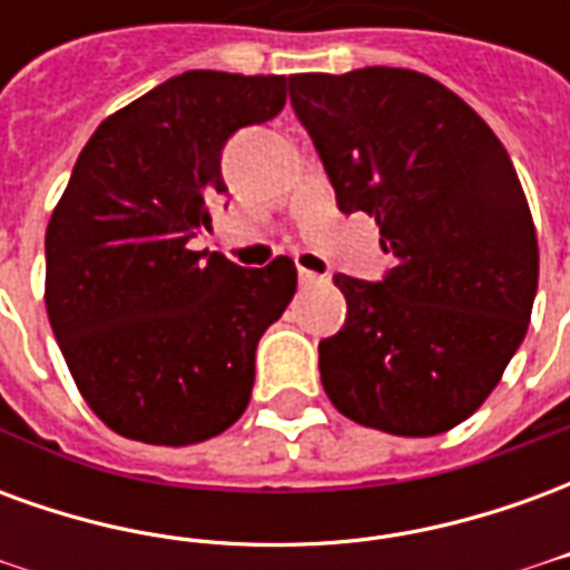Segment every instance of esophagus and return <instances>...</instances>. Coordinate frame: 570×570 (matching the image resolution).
Instances as JSON below:
<instances>
[{
	"mask_svg": "<svg viewBox=\"0 0 570 570\" xmlns=\"http://www.w3.org/2000/svg\"><path fill=\"white\" fill-rule=\"evenodd\" d=\"M326 277L317 272H311V268H305V265H298V284L302 286H314V284H323Z\"/></svg>",
	"mask_w": 570,
	"mask_h": 570,
	"instance_id": "esophagus-1",
	"label": "esophagus"
}]
</instances>
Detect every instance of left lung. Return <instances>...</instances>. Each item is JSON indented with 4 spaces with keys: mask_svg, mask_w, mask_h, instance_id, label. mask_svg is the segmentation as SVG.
Here are the masks:
<instances>
[{
    "mask_svg": "<svg viewBox=\"0 0 570 570\" xmlns=\"http://www.w3.org/2000/svg\"><path fill=\"white\" fill-rule=\"evenodd\" d=\"M342 213H370L394 268L335 274L347 321L321 342L323 391L345 419L436 436L476 412L522 345L538 232L494 130L415 69L289 76Z\"/></svg>",
    "mask_w": 570,
    "mask_h": 570,
    "instance_id": "left-lung-1",
    "label": "left lung"
}]
</instances>
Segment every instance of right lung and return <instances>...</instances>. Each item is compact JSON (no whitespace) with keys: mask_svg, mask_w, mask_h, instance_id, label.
<instances>
[{"mask_svg":"<svg viewBox=\"0 0 570 570\" xmlns=\"http://www.w3.org/2000/svg\"><path fill=\"white\" fill-rule=\"evenodd\" d=\"M284 104L286 76L183 72L94 130L57 200L48 321L85 403L128 440L191 445L247 409L256 345L296 293V265L240 268L188 237L228 191L225 140Z\"/></svg>","mask_w":570,"mask_h":570,"instance_id":"1","label":"right lung"}]
</instances>
